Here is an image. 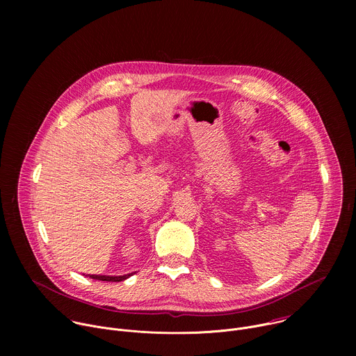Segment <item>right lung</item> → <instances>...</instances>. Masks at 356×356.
Returning a JSON list of instances; mask_svg holds the SVG:
<instances>
[{
  "label": "right lung",
  "instance_id": "right-lung-1",
  "mask_svg": "<svg viewBox=\"0 0 356 356\" xmlns=\"http://www.w3.org/2000/svg\"><path fill=\"white\" fill-rule=\"evenodd\" d=\"M129 276H132V273L124 275V276H101V275H90L91 279L95 280H103V282H122L125 279H128Z\"/></svg>",
  "mask_w": 356,
  "mask_h": 356
}]
</instances>
